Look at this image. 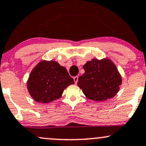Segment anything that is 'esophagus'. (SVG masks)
<instances>
[{
	"label": "esophagus",
	"instance_id": "obj_1",
	"mask_svg": "<svg viewBox=\"0 0 146 146\" xmlns=\"http://www.w3.org/2000/svg\"><path fill=\"white\" fill-rule=\"evenodd\" d=\"M78 78H79L78 76H75V77H74V78H73V80H74V82H75V84L78 83Z\"/></svg>",
	"mask_w": 146,
	"mask_h": 146
}]
</instances>
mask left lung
I'll return each instance as SVG.
<instances>
[{"label":"left lung","mask_w":146,"mask_h":146,"mask_svg":"<svg viewBox=\"0 0 146 146\" xmlns=\"http://www.w3.org/2000/svg\"><path fill=\"white\" fill-rule=\"evenodd\" d=\"M85 73L79 77L78 86L86 98L104 101L117 94L121 78L115 64L108 59H93L84 65Z\"/></svg>","instance_id":"1"}]
</instances>
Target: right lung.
<instances>
[{"mask_svg": "<svg viewBox=\"0 0 146 146\" xmlns=\"http://www.w3.org/2000/svg\"><path fill=\"white\" fill-rule=\"evenodd\" d=\"M74 83L64 66L55 61H42L31 72L27 88L35 101L46 104L59 99L64 90Z\"/></svg>", "mask_w": 146, "mask_h": 146, "instance_id": "obj_1", "label": "right lung"}]
</instances>
